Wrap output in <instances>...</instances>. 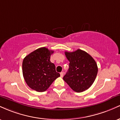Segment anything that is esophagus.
<instances>
[{
    "instance_id": "obj_1",
    "label": "esophagus",
    "mask_w": 120,
    "mask_h": 120,
    "mask_svg": "<svg viewBox=\"0 0 120 120\" xmlns=\"http://www.w3.org/2000/svg\"><path fill=\"white\" fill-rule=\"evenodd\" d=\"M60 74V77H63V75H64V73L61 72Z\"/></svg>"
}]
</instances>
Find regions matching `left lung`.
<instances>
[{
  "instance_id": "obj_1",
  "label": "left lung",
  "mask_w": 120,
  "mask_h": 120,
  "mask_svg": "<svg viewBox=\"0 0 120 120\" xmlns=\"http://www.w3.org/2000/svg\"><path fill=\"white\" fill-rule=\"evenodd\" d=\"M69 61V69L63 77L65 82L77 93L87 90L97 75L96 61L89 53L78 49L74 52H65Z\"/></svg>"
}]
</instances>
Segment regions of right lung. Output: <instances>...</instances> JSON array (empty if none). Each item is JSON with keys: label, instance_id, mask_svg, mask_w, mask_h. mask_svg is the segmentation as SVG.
I'll use <instances>...</instances> for the list:
<instances>
[{"label": "right lung", "instance_id": "right-lung-1", "mask_svg": "<svg viewBox=\"0 0 120 120\" xmlns=\"http://www.w3.org/2000/svg\"><path fill=\"white\" fill-rule=\"evenodd\" d=\"M53 51L41 47L31 52L24 59L22 74L29 87L38 92H44L57 78L55 65L50 61Z\"/></svg>", "mask_w": 120, "mask_h": 120}]
</instances>
